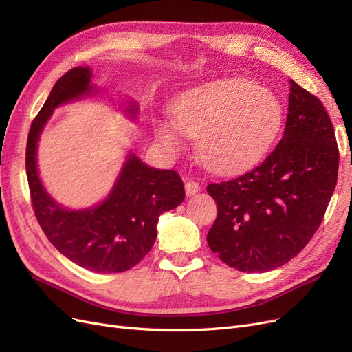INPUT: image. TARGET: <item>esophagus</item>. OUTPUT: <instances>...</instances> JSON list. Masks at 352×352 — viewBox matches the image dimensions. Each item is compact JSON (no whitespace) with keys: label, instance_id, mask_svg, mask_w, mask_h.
I'll return each mask as SVG.
<instances>
[{"label":"esophagus","instance_id":"esophagus-1","mask_svg":"<svg viewBox=\"0 0 352 352\" xmlns=\"http://www.w3.org/2000/svg\"><path fill=\"white\" fill-rule=\"evenodd\" d=\"M185 190H186L188 197L195 195L199 190V184L195 182L194 179H188V180H185Z\"/></svg>","mask_w":352,"mask_h":352}]
</instances>
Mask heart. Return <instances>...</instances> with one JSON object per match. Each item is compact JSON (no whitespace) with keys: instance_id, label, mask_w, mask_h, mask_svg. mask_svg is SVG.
Returning a JSON list of instances; mask_svg holds the SVG:
<instances>
[{"instance_id":"heart-1","label":"heart","mask_w":352,"mask_h":352,"mask_svg":"<svg viewBox=\"0 0 352 352\" xmlns=\"http://www.w3.org/2000/svg\"><path fill=\"white\" fill-rule=\"evenodd\" d=\"M170 113L184 135L198 140L201 162L221 175L257 163L267 153L282 122L279 100L247 79L219 80L190 89L175 101ZM175 128L164 122L155 124L158 141L172 154L185 146L184 136Z\"/></svg>"}]
</instances>
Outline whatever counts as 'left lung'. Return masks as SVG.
I'll return each mask as SVG.
<instances>
[{"mask_svg": "<svg viewBox=\"0 0 352 352\" xmlns=\"http://www.w3.org/2000/svg\"><path fill=\"white\" fill-rule=\"evenodd\" d=\"M285 133L250 172L207 186L217 202L208 247L233 269L263 273L300 254L336 186L339 150L322 101L294 80Z\"/></svg>", "mask_w": 352, "mask_h": 352, "instance_id": "left-lung-1", "label": "left lung"}]
</instances>
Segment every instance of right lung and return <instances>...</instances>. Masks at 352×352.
<instances>
[{
    "label": "right lung",
    "instance_id": "1",
    "mask_svg": "<svg viewBox=\"0 0 352 352\" xmlns=\"http://www.w3.org/2000/svg\"><path fill=\"white\" fill-rule=\"evenodd\" d=\"M91 76L89 67H74L52 87L30 124L26 175L32 207L50 242L83 269L122 273L150 252L157 238L160 214L182 204L185 188L175 170L148 167L131 154L110 195L97 207L70 211L45 192L36 168L39 135L56 107L94 92ZM127 111L135 114L138 109L131 105Z\"/></svg>",
    "mask_w": 352,
    "mask_h": 352
}]
</instances>
